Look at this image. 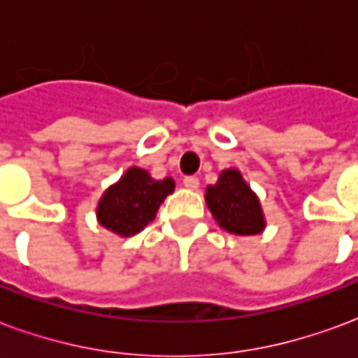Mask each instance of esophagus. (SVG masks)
Masks as SVG:
<instances>
[{
  "label": "esophagus",
  "instance_id": "34e87169",
  "mask_svg": "<svg viewBox=\"0 0 358 358\" xmlns=\"http://www.w3.org/2000/svg\"><path fill=\"white\" fill-rule=\"evenodd\" d=\"M182 185H185V187H187V189L189 190H196L198 187H200V181H198V177H185V179H182Z\"/></svg>",
  "mask_w": 358,
  "mask_h": 358
}]
</instances>
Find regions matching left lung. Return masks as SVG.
I'll return each instance as SVG.
<instances>
[{"label": "left lung", "instance_id": "1", "mask_svg": "<svg viewBox=\"0 0 358 358\" xmlns=\"http://www.w3.org/2000/svg\"><path fill=\"white\" fill-rule=\"evenodd\" d=\"M204 198L213 219L227 233L250 236L263 233L267 227L259 196L242 177L240 169H223L217 182L206 187Z\"/></svg>", "mask_w": 358, "mask_h": 358}]
</instances>
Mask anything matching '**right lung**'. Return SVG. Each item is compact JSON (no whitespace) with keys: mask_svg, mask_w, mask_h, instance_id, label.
Instances as JSON below:
<instances>
[{"mask_svg":"<svg viewBox=\"0 0 358 358\" xmlns=\"http://www.w3.org/2000/svg\"><path fill=\"white\" fill-rule=\"evenodd\" d=\"M173 189L176 181L171 177L154 179L147 169L131 166L99 198L96 221L122 238L133 236L152 223L158 208Z\"/></svg>","mask_w":358,"mask_h":358,"instance_id":"right-lung-1","label":"right lung"}]
</instances>
